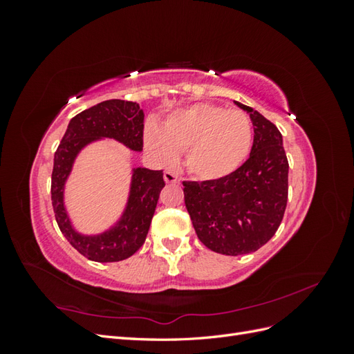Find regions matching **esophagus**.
<instances>
[{
    "label": "esophagus",
    "instance_id": "obj_1",
    "mask_svg": "<svg viewBox=\"0 0 354 354\" xmlns=\"http://www.w3.org/2000/svg\"><path fill=\"white\" fill-rule=\"evenodd\" d=\"M164 180H165V183H169V185L178 183V181H180V178H178V176H177V173H176V171H173V169H165V173H164Z\"/></svg>",
    "mask_w": 354,
    "mask_h": 354
}]
</instances>
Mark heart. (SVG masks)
Segmentation results:
<instances>
[{
  "label": "heart",
  "instance_id": "1",
  "mask_svg": "<svg viewBox=\"0 0 354 354\" xmlns=\"http://www.w3.org/2000/svg\"><path fill=\"white\" fill-rule=\"evenodd\" d=\"M146 147L162 160L186 151L189 173L205 181L218 180L238 169L250 153L252 124L241 111L196 103L169 115L160 130L149 125Z\"/></svg>",
  "mask_w": 354,
  "mask_h": 354
}]
</instances>
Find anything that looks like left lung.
<instances>
[{"label":"left lung","mask_w":354,"mask_h":354,"mask_svg":"<svg viewBox=\"0 0 354 354\" xmlns=\"http://www.w3.org/2000/svg\"><path fill=\"white\" fill-rule=\"evenodd\" d=\"M254 142L250 158L212 181H183L185 203L199 241L224 255L260 250L279 229L288 202V159L277 127L250 106Z\"/></svg>","instance_id":"1"}]
</instances>
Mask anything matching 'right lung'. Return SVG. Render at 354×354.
Instances as JSON below:
<instances>
[{
	"mask_svg": "<svg viewBox=\"0 0 354 354\" xmlns=\"http://www.w3.org/2000/svg\"><path fill=\"white\" fill-rule=\"evenodd\" d=\"M145 113L136 102L106 100L75 115L55 153L51 174V202L59 229L85 259L99 263L121 261L145 243L155 214L159 194L165 186L162 169L134 168L130 199L121 221L97 236H84L71 226L63 205V187L81 149L97 138L108 137L133 151L143 149Z\"/></svg>",
	"mask_w": 354,
	"mask_h": 354,
	"instance_id": "1",
	"label": "right lung"
}]
</instances>
